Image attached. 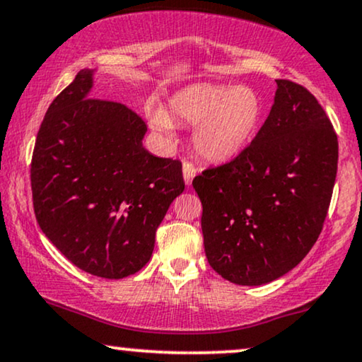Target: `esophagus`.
Returning a JSON list of instances; mask_svg holds the SVG:
<instances>
[{
  "label": "esophagus",
  "mask_w": 362,
  "mask_h": 362,
  "mask_svg": "<svg viewBox=\"0 0 362 362\" xmlns=\"http://www.w3.org/2000/svg\"><path fill=\"white\" fill-rule=\"evenodd\" d=\"M182 176H185L186 185L189 186L191 182H192V177L196 176V168H194V164H192L191 161L182 163Z\"/></svg>",
  "instance_id": "esophagus-1"
}]
</instances>
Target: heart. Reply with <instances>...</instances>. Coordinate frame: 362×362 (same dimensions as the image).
Segmentation results:
<instances>
[{"label": "heart", "instance_id": "1", "mask_svg": "<svg viewBox=\"0 0 362 362\" xmlns=\"http://www.w3.org/2000/svg\"><path fill=\"white\" fill-rule=\"evenodd\" d=\"M170 115L149 111V124L161 136L173 134V119L196 124L192 144L206 161L226 163L250 146L259 129L264 105L252 88L223 83L191 84L170 100Z\"/></svg>", "mask_w": 362, "mask_h": 362}]
</instances>
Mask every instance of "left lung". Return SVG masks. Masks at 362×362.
I'll return each instance as SVG.
<instances>
[{
  "label": "left lung",
  "mask_w": 362,
  "mask_h": 362,
  "mask_svg": "<svg viewBox=\"0 0 362 362\" xmlns=\"http://www.w3.org/2000/svg\"><path fill=\"white\" fill-rule=\"evenodd\" d=\"M274 105L255 139L192 180L209 266L224 279L259 286L281 278L322 231L337 173V136L301 84L276 79Z\"/></svg>",
  "instance_id": "obj_1"
}]
</instances>
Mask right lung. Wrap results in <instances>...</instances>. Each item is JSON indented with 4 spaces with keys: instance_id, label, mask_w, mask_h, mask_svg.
I'll return each mask as SVG.
<instances>
[{
    "instance_id": "right-lung-1",
    "label": "right lung",
    "mask_w": 362,
    "mask_h": 362,
    "mask_svg": "<svg viewBox=\"0 0 362 362\" xmlns=\"http://www.w3.org/2000/svg\"><path fill=\"white\" fill-rule=\"evenodd\" d=\"M81 69L51 103L31 159L33 208L66 259L106 279L149 261L170 204L185 191L182 164L143 148L146 123L128 106L89 98Z\"/></svg>"
}]
</instances>
